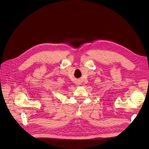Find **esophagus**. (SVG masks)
<instances>
[{
  "mask_svg": "<svg viewBox=\"0 0 149 149\" xmlns=\"http://www.w3.org/2000/svg\"><path fill=\"white\" fill-rule=\"evenodd\" d=\"M76 83H77V84H78V85H80V84H81V83H80L79 81H78V82Z\"/></svg>",
  "mask_w": 149,
  "mask_h": 149,
  "instance_id": "obj_1",
  "label": "esophagus"
}]
</instances>
